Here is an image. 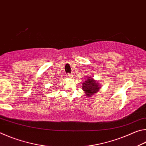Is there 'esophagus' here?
<instances>
[{
  "label": "esophagus",
  "mask_w": 146,
  "mask_h": 146,
  "mask_svg": "<svg viewBox=\"0 0 146 146\" xmlns=\"http://www.w3.org/2000/svg\"><path fill=\"white\" fill-rule=\"evenodd\" d=\"M73 76V75H71V74H68L67 75V77H68V78H71Z\"/></svg>",
  "instance_id": "esophagus-1"
}]
</instances>
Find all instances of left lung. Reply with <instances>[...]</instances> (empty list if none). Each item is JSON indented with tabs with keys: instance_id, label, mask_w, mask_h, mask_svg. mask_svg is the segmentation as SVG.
Masks as SVG:
<instances>
[{
	"instance_id": "8db88e82",
	"label": "left lung",
	"mask_w": 146,
	"mask_h": 146,
	"mask_svg": "<svg viewBox=\"0 0 146 146\" xmlns=\"http://www.w3.org/2000/svg\"><path fill=\"white\" fill-rule=\"evenodd\" d=\"M100 86L98 81L94 80L91 76H87L84 82L82 83V90L84 91L86 95L88 97L97 93L99 90Z\"/></svg>"
}]
</instances>
